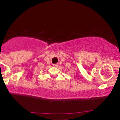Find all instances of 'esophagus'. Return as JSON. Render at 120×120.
I'll use <instances>...</instances> for the list:
<instances>
[{
  "instance_id": "1",
  "label": "esophagus",
  "mask_w": 120,
  "mask_h": 120,
  "mask_svg": "<svg viewBox=\"0 0 120 120\" xmlns=\"http://www.w3.org/2000/svg\"><path fill=\"white\" fill-rule=\"evenodd\" d=\"M53 66H54V67H57V66H58V64H53Z\"/></svg>"
}]
</instances>
